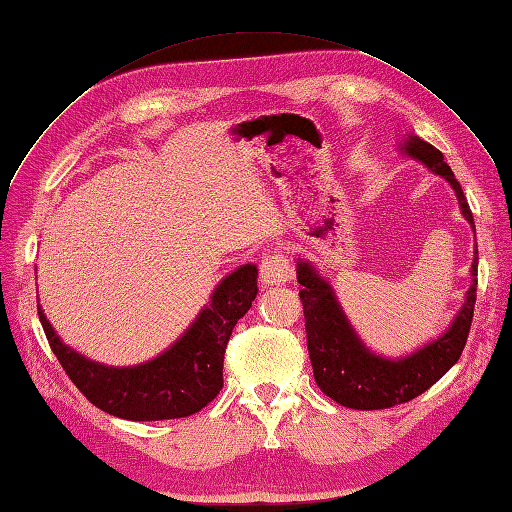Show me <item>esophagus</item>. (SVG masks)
I'll return each instance as SVG.
<instances>
[{"label": "esophagus", "instance_id": "esophagus-1", "mask_svg": "<svg viewBox=\"0 0 512 512\" xmlns=\"http://www.w3.org/2000/svg\"><path fill=\"white\" fill-rule=\"evenodd\" d=\"M293 268L291 259H288L282 251H272L261 259L259 265V278L265 286H280L288 280H293Z\"/></svg>", "mask_w": 512, "mask_h": 512}]
</instances>
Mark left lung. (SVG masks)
Here are the masks:
<instances>
[{
  "label": "left lung",
  "mask_w": 512,
  "mask_h": 512,
  "mask_svg": "<svg viewBox=\"0 0 512 512\" xmlns=\"http://www.w3.org/2000/svg\"><path fill=\"white\" fill-rule=\"evenodd\" d=\"M404 148L431 171L446 177L456 190L466 221L475 228L471 207L466 203V196L450 165L443 161L441 150L416 136H410ZM477 259L479 257L475 255L469 295H466L464 307L458 311L450 330L435 343L395 362L379 358L360 343L330 286L311 270L309 263L299 261L297 280L303 286L299 297L305 314L307 351L320 391L345 408L383 410L406 404L433 387L460 360V353L469 339L477 301Z\"/></svg>",
  "instance_id": "8db88e82"
}]
</instances>
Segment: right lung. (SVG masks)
<instances>
[{
  "mask_svg": "<svg viewBox=\"0 0 512 512\" xmlns=\"http://www.w3.org/2000/svg\"><path fill=\"white\" fill-rule=\"evenodd\" d=\"M257 268L242 265L217 286L209 307L157 360L108 368L62 345L37 305L48 343L66 376L96 408L127 420H169L203 410L224 387V353L236 322L257 297Z\"/></svg>",
  "mask_w": 512,
  "mask_h": 512,
  "instance_id": "obj_1",
  "label": "right lung"
}]
</instances>
